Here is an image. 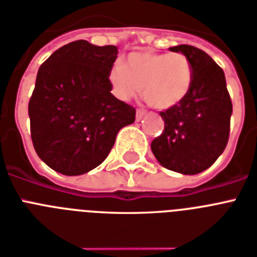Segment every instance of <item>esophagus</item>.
Wrapping results in <instances>:
<instances>
[{"label": "esophagus", "mask_w": 257, "mask_h": 257, "mask_svg": "<svg viewBox=\"0 0 257 257\" xmlns=\"http://www.w3.org/2000/svg\"><path fill=\"white\" fill-rule=\"evenodd\" d=\"M145 113H147V110L143 109V108H139L137 112H136V121H140V120L144 117V114Z\"/></svg>", "instance_id": "esophagus-1"}]
</instances>
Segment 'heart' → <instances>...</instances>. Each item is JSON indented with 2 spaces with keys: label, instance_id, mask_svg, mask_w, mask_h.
Instances as JSON below:
<instances>
[{
  "label": "heart",
  "instance_id": "1",
  "mask_svg": "<svg viewBox=\"0 0 257 257\" xmlns=\"http://www.w3.org/2000/svg\"><path fill=\"white\" fill-rule=\"evenodd\" d=\"M109 81L122 100L135 97L143 89L144 99L157 109L174 107L187 95L193 70L182 53H133L126 64L114 63Z\"/></svg>",
  "mask_w": 257,
  "mask_h": 257
}]
</instances>
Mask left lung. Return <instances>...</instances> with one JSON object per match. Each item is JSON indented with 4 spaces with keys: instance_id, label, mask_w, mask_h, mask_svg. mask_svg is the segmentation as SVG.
Instances as JSON below:
<instances>
[{
    "instance_id": "8db88e82",
    "label": "left lung",
    "mask_w": 257,
    "mask_h": 257,
    "mask_svg": "<svg viewBox=\"0 0 257 257\" xmlns=\"http://www.w3.org/2000/svg\"><path fill=\"white\" fill-rule=\"evenodd\" d=\"M170 51L189 59L193 81L177 105L160 112L164 132L150 147L164 168L193 176L210 168L226 149L232 101L224 72L211 56L189 45L174 46Z\"/></svg>"
}]
</instances>
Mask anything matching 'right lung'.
I'll list each match as a JSON object with an SVG mask.
<instances>
[{
	"mask_svg": "<svg viewBox=\"0 0 257 257\" xmlns=\"http://www.w3.org/2000/svg\"><path fill=\"white\" fill-rule=\"evenodd\" d=\"M116 46L64 45L42 63L29 101L33 145L42 161L64 176L99 166L136 109L110 91Z\"/></svg>",
	"mask_w": 257,
	"mask_h": 257,
	"instance_id": "right-lung-1",
	"label": "right lung"
}]
</instances>
